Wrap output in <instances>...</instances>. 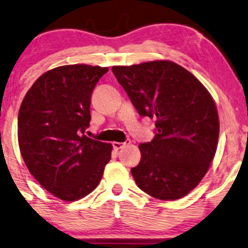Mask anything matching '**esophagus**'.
Wrapping results in <instances>:
<instances>
[{"mask_svg":"<svg viewBox=\"0 0 248 248\" xmlns=\"http://www.w3.org/2000/svg\"><path fill=\"white\" fill-rule=\"evenodd\" d=\"M127 144H130V140L124 141V143H119V141H114V143H113V148H114V150L119 151V150H120V148H122V147L124 146V145H127Z\"/></svg>","mask_w":248,"mask_h":248,"instance_id":"34e87169","label":"esophagus"}]
</instances>
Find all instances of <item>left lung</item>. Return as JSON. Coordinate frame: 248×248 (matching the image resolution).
Masks as SVG:
<instances>
[{
  "instance_id": "left-lung-1",
  "label": "left lung",
  "mask_w": 248,
  "mask_h": 248,
  "mask_svg": "<svg viewBox=\"0 0 248 248\" xmlns=\"http://www.w3.org/2000/svg\"><path fill=\"white\" fill-rule=\"evenodd\" d=\"M112 71L156 134L140 145L131 169L137 186L162 201L186 196L209 171L217 152L219 114L213 97L191 72L169 60L114 65Z\"/></svg>"
}]
</instances>
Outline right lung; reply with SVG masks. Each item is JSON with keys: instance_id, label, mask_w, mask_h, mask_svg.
<instances>
[{"instance_id": "add662e5", "label": "right lung", "mask_w": 248, "mask_h": 248, "mask_svg": "<svg viewBox=\"0 0 248 248\" xmlns=\"http://www.w3.org/2000/svg\"><path fill=\"white\" fill-rule=\"evenodd\" d=\"M107 67L61 65L43 74L19 108L18 141L32 177L58 199L80 200L100 184L112 144L85 136L91 97Z\"/></svg>"}]
</instances>
